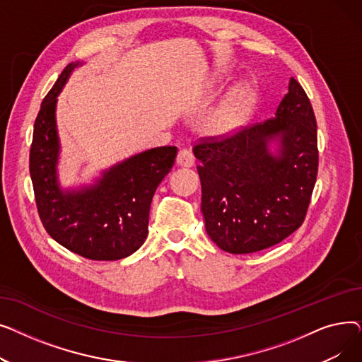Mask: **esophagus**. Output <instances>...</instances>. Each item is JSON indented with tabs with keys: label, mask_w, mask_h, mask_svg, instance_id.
<instances>
[{
	"label": "esophagus",
	"mask_w": 362,
	"mask_h": 362,
	"mask_svg": "<svg viewBox=\"0 0 362 362\" xmlns=\"http://www.w3.org/2000/svg\"><path fill=\"white\" fill-rule=\"evenodd\" d=\"M176 163L180 165V167H192L195 164V158H194V154L189 149H180L177 152V158H176Z\"/></svg>",
	"instance_id": "esophagus-1"
}]
</instances>
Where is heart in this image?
Returning <instances> with one entry per match:
<instances>
[{
	"label": "heart",
	"mask_w": 362,
	"mask_h": 362,
	"mask_svg": "<svg viewBox=\"0 0 362 362\" xmlns=\"http://www.w3.org/2000/svg\"><path fill=\"white\" fill-rule=\"evenodd\" d=\"M248 103L250 95L246 90L232 93L213 114V117L208 122V130L214 135H226V133L233 132L242 123Z\"/></svg>",
	"instance_id": "b5f03b06"
}]
</instances>
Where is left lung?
I'll return each mask as SVG.
<instances>
[{"label":"left lung","mask_w":362,"mask_h":362,"mask_svg":"<svg viewBox=\"0 0 362 362\" xmlns=\"http://www.w3.org/2000/svg\"><path fill=\"white\" fill-rule=\"evenodd\" d=\"M281 141L279 156L268 144ZM201 211L205 230L230 254L267 250L305 220L318 171L317 122L305 90L291 78L276 117L199 138Z\"/></svg>","instance_id":"1"}]
</instances>
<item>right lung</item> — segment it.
<instances>
[{
  "label": "right lung",
  "mask_w": 362,
  "mask_h": 362,
  "mask_svg": "<svg viewBox=\"0 0 362 362\" xmlns=\"http://www.w3.org/2000/svg\"><path fill=\"white\" fill-rule=\"evenodd\" d=\"M79 63H70L47 93L33 126L29 170L37 214L48 235L93 261H116L138 251L148 235L157 186L175 164L176 146L152 148L105 171L82 191L63 192L57 180V97Z\"/></svg>",
  "instance_id": "right-lung-1"
}]
</instances>
